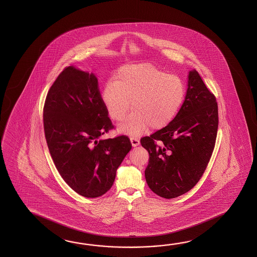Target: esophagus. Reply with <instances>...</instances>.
Returning a JSON list of instances; mask_svg holds the SVG:
<instances>
[{"instance_id": "34e87169", "label": "esophagus", "mask_w": 257, "mask_h": 257, "mask_svg": "<svg viewBox=\"0 0 257 257\" xmlns=\"http://www.w3.org/2000/svg\"><path fill=\"white\" fill-rule=\"evenodd\" d=\"M131 142L133 147H137L138 145H140V140L137 139V138H134V137L131 138Z\"/></svg>"}]
</instances>
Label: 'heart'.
<instances>
[{"label": "heart", "instance_id": "heart-1", "mask_svg": "<svg viewBox=\"0 0 257 257\" xmlns=\"http://www.w3.org/2000/svg\"><path fill=\"white\" fill-rule=\"evenodd\" d=\"M183 79L168 74L151 63L121 67L115 82H107L102 98L110 117L123 122L132 108L134 112L121 126V131L140 135L147 131L163 128L173 120L186 100Z\"/></svg>", "mask_w": 257, "mask_h": 257}]
</instances>
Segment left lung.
I'll use <instances>...</instances> for the list:
<instances>
[{
  "label": "left lung",
  "instance_id": "obj_1",
  "mask_svg": "<svg viewBox=\"0 0 257 257\" xmlns=\"http://www.w3.org/2000/svg\"><path fill=\"white\" fill-rule=\"evenodd\" d=\"M218 126L216 97L193 70L186 100L175 118L141 139L142 147L150 154L145 178L152 191L170 199L191 190L211 158Z\"/></svg>",
  "mask_w": 257,
  "mask_h": 257
}]
</instances>
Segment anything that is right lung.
<instances>
[{
  "mask_svg": "<svg viewBox=\"0 0 257 257\" xmlns=\"http://www.w3.org/2000/svg\"><path fill=\"white\" fill-rule=\"evenodd\" d=\"M45 138L55 166L82 197H101L131 151L126 135L100 140L115 126L93 73L64 68L49 88L43 108Z\"/></svg>",
  "mask_w": 257,
  "mask_h": 257,
  "instance_id": "add662e5",
  "label": "right lung"
}]
</instances>
